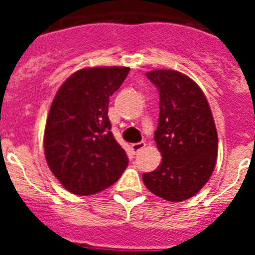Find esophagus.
<instances>
[{"mask_svg":"<svg viewBox=\"0 0 255 255\" xmlns=\"http://www.w3.org/2000/svg\"><path fill=\"white\" fill-rule=\"evenodd\" d=\"M144 147H145V141H139V143L131 144V150L134 153H138L140 152Z\"/></svg>","mask_w":255,"mask_h":255,"instance_id":"esophagus-1","label":"esophagus"}]
</instances>
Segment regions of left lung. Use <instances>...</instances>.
<instances>
[{
    "label": "left lung",
    "mask_w": 255,
    "mask_h": 255,
    "mask_svg": "<svg viewBox=\"0 0 255 255\" xmlns=\"http://www.w3.org/2000/svg\"><path fill=\"white\" fill-rule=\"evenodd\" d=\"M147 78L159 92V119L154 132L162 162L143 173L157 197L182 202L206 185L217 161L218 136L207 98L189 76L173 70H153Z\"/></svg>",
    "instance_id": "1"
}]
</instances>
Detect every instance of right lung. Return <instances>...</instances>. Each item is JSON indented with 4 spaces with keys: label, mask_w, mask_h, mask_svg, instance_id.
<instances>
[{
    "label": "right lung",
    "mask_w": 255,
    "mask_h": 255,
    "mask_svg": "<svg viewBox=\"0 0 255 255\" xmlns=\"http://www.w3.org/2000/svg\"><path fill=\"white\" fill-rule=\"evenodd\" d=\"M129 71L82 69L56 93L44 129V154L52 173L73 194L100 193L128 167V155L111 131L108 102Z\"/></svg>",
    "instance_id": "1"
}]
</instances>
